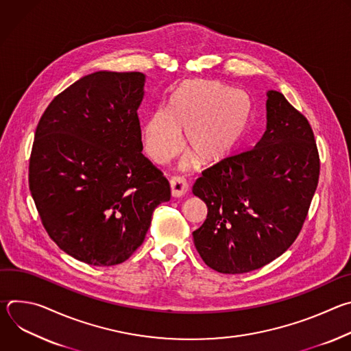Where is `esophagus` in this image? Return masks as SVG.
<instances>
[{
  "instance_id": "1",
  "label": "esophagus",
  "mask_w": 351,
  "mask_h": 351,
  "mask_svg": "<svg viewBox=\"0 0 351 351\" xmlns=\"http://www.w3.org/2000/svg\"><path fill=\"white\" fill-rule=\"evenodd\" d=\"M169 184H171L172 197H182L187 191V183H186V180L183 178L175 176V178H172L169 180Z\"/></svg>"
}]
</instances>
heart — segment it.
<instances>
[{
	"instance_id": "1",
	"label": "heart",
	"mask_w": 351,
	"mask_h": 351,
	"mask_svg": "<svg viewBox=\"0 0 351 351\" xmlns=\"http://www.w3.org/2000/svg\"><path fill=\"white\" fill-rule=\"evenodd\" d=\"M252 101L240 90L218 80H190L171 95L168 110L157 108L141 126L147 156L157 164L169 162L183 148L186 164L215 165L228 158L243 140Z\"/></svg>"
}]
</instances>
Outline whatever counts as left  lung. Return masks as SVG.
Segmentation results:
<instances>
[{
	"label": "left lung",
	"instance_id": "obj_1",
	"mask_svg": "<svg viewBox=\"0 0 351 351\" xmlns=\"http://www.w3.org/2000/svg\"><path fill=\"white\" fill-rule=\"evenodd\" d=\"M319 178L313 129L279 91H267V129L248 152L208 168L193 184L207 204L193 232L203 261L221 274L258 269L293 244Z\"/></svg>",
	"mask_w": 351,
	"mask_h": 351
}]
</instances>
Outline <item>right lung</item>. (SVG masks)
Returning <instances> with one entry per match:
<instances>
[{"instance_id": "1", "label": "right lung", "mask_w": 351, "mask_h": 351, "mask_svg": "<svg viewBox=\"0 0 351 351\" xmlns=\"http://www.w3.org/2000/svg\"><path fill=\"white\" fill-rule=\"evenodd\" d=\"M144 84L141 72L83 76L36 129L29 187L38 215L57 245L88 265L126 261L171 198L169 182L141 154Z\"/></svg>"}]
</instances>
